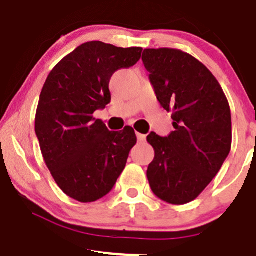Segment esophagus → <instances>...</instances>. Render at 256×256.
<instances>
[{
    "instance_id": "esophagus-1",
    "label": "esophagus",
    "mask_w": 256,
    "mask_h": 256,
    "mask_svg": "<svg viewBox=\"0 0 256 256\" xmlns=\"http://www.w3.org/2000/svg\"><path fill=\"white\" fill-rule=\"evenodd\" d=\"M136 136H138V142H144V141H146V135H142V134L140 132H136Z\"/></svg>"
}]
</instances>
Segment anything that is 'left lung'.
Returning a JSON list of instances; mask_svg holds the SVG:
<instances>
[{
    "mask_svg": "<svg viewBox=\"0 0 256 256\" xmlns=\"http://www.w3.org/2000/svg\"><path fill=\"white\" fill-rule=\"evenodd\" d=\"M142 62L174 128L167 138L147 136L154 150L147 168L150 187L164 202L186 204L206 190L230 152L229 102L216 76L190 54L144 49Z\"/></svg>",
    "mask_w": 256,
    "mask_h": 256,
    "instance_id": "left-lung-1",
    "label": "left lung"
}]
</instances>
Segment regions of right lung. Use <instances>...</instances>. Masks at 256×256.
<instances>
[{
	"mask_svg": "<svg viewBox=\"0 0 256 256\" xmlns=\"http://www.w3.org/2000/svg\"><path fill=\"white\" fill-rule=\"evenodd\" d=\"M141 52L84 43L52 69L43 85L36 135L56 183L78 202H95L112 190L138 141L132 128L109 131L92 114L112 100V74L135 66Z\"/></svg>",
	"mask_w": 256,
	"mask_h": 256,
	"instance_id": "right-lung-1",
	"label": "right lung"
}]
</instances>
